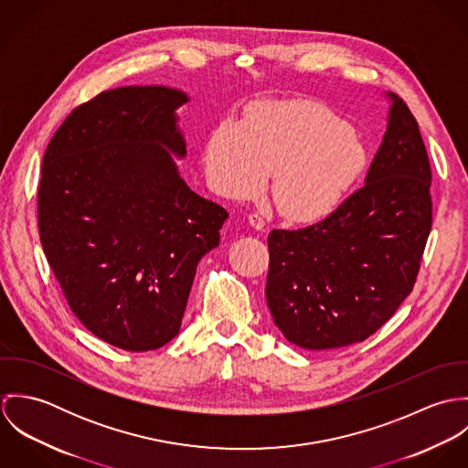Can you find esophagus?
<instances>
[{
	"instance_id": "obj_1",
	"label": "esophagus",
	"mask_w": 468,
	"mask_h": 468,
	"mask_svg": "<svg viewBox=\"0 0 468 468\" xmlns=\"http://www.w3.org/2000/svg\"><path fill=\"white\" fill-rule=\"evenodd\" d=\"M249 223L256 230H263L265 229V219L260 214H249Z\"/></svg>"
}]
</instances>
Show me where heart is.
Wrapping results in <instances>:
<instances>
[{
    "instance_id": "heart-1",
    "label": "heart",
    "mask_w": 468,
    "mask_h": 468,
    "mask_svg": "<svg viewBox=\"0 0 468 468\" xmlns=\"http://www.w3.org/2000/svg\"><path fill=\"white\" fill-rule=\"evenodd\" d=\"M205 173L229 198L261 191L271 175L277 208L299 221L332 214L366 175L364 138L330 108L310 101H268L239 124L223 122L205 145Z\"/></svg>"
}]
</instances>
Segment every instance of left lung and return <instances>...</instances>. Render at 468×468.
Masks as SVG:
<instances>
[{
    "mask_svg": "<svg viewBox=\"0 0 468 468\" xmlns=\"http://www.w3.org/2000/svg\"><path fill=\"white\" fill-rule=\"evenodd\" d=\"M386 99L388 128L364 187L310 227L268 234V308L299 347L366 340L414 286L432 225L431 165L405 102Z\"/></svg>",
    "mask_w": 468,
    "mask_h": 468,
    "instance_id": "obj_1",
    "label": "left lung"
}]
</instances>
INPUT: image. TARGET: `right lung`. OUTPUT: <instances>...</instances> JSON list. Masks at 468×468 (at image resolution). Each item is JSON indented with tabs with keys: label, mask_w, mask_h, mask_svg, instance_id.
I'll return each instance as SVG.
<instances>
[{
	"label": "right lung",
	"mask_w": 468,
	"mask_h": 468,
	"mask_svg": "<svg viewBox=\"0 0 468 468\" xmlns=\"http://www.w3.org/2000/svg\"><path fill=\"white\" fill-rule=\"evenodd\" d=\"M187 102L158 84L102 91L68 115L43 156L45 256L75 317L126 351L178 335L197 267L229 218L180 176Z\"/></svg>",
	"instance_id": "add662e5"
}]
</instances>
